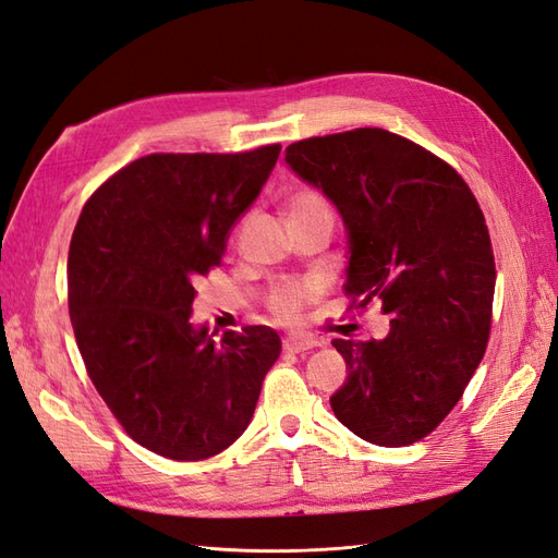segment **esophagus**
Here are the masks:
<instances>
[{
  "label": "esophagus",
  "instance_id": "1",
  "mask_svg": "<svg viewBox=\"0 0 558 558\" xmlns=\"http://www.w3.org/2000/svg\"><path fill=\"white\" fill-rule=\"evenodd\" d=\"M318 341L313 337H284L282 339V349L288 353H304L316 347Z\"/></svg>",
  "mask_w": 558,
  "mask_h": 558
}]
</instances>
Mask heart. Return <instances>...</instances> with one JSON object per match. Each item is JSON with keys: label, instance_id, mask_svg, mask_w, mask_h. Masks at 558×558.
<instances>
[{"label": "heart", "instance_id": "b5f03b06", "mask_svg": "<svg viewBox=\"0 0 558 558\" xmlns=\"http://www.w3.org/2000/svg\"><path fill=\"white\" fill-rule=\"evenodd\" d=\"M288 214H290V223L308 221L316 217H332V205L330 199L316 189H299L288 199ZM316 294H318V288L313 282H299V280L280 282L276 284L274 292L268 294V308L276 318L294 320Z\"/></svg>", "mask_w": 558, "mask_h": 558}]
</instances>
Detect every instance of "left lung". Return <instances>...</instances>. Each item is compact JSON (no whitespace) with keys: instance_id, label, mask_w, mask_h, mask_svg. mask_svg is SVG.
Returning <instances> with one entry per match:
<instances>
[{"instance_id":"obj_1","label":"left lung","mask_w":558,"mask_h":558,"mask_svg":"<svg viewBox=\"0 0 558 558\" xmlns=\"http://www.w3.org/2000/svg\"><path fill=\"white\" fill-rule=\"evenodd\" d=\"M284 162L337 205L349 231L351 308L379 304L384 339H335L349 377L332 398L355 436L401 448L450 415L490 337L495 256L457 171L379 126L313 136Z\"/></svg>"}]
</instances>
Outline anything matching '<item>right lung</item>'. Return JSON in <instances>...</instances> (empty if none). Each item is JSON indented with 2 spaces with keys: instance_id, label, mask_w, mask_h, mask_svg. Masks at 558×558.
<instances>
[{
  "instance_id": "obj_1",
  "label": "right lung",
  "mask_w": 558,
  "mask_h": 558,
  "mask_svg": "<svg viewBox=\"0 0 558 558\" xmlns=\"http://www.w3.org/2000/svg\"><path fill=\"white\" fill-rule=\"evenodd\" d=\"M280 143L245 153H153L104 181L68 252V306L84 367L138 446L179 462L245 432L280 337L193 327L195 280L259 195Z\"/></svg>"
}]
</instances>
